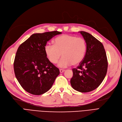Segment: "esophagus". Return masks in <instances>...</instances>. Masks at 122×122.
Listing matches in <instances>:
<instances>
[{"instance_id": "esophagus-1", "label": "esophagus", "mask_w": 122, "mask_h": 122, "mask_svg": "<svg viewBox=\"0 0 122 122\" xmlns=\"http://www.w3.org/2000/svg\"><path fill=\"white\" fill-rule=\"evenodd\" d=\"M65 71V70H63V69H60V73H63Z\"/></svg>"}]
</instances>
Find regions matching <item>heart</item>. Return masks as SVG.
Returning a JSON list of instances; mask_svg holds the SVG:
<instances>
[{
  "label": "heart",
  "mask_w": 122,
  "mask_h": 122,
  "mask_svg": "<svg viewBox=\"0 0 122 122\" xmlns=\"http://www.w3.org/2000/svg\"><path fill=\"white\" fill-rule=\"evenodd\" d=\"M44 51L47 57L53 64L56 63L62 55L58 66L66 68L72 64L78 65L83 61L87 51V43L82 37L64 34L55 39L54 45L46 44Z\"/></svg>",
  "instance_id": "heart-1"
}]
</instances>
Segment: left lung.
<instances>
[{
    "label": "left lung",
    "instance_id": "left-lung-1",
    "mask_svg": "<svg viewBox=\"0 0 122 122\" xmlns=\"http://www.w3.org/2000/svg\"><path fill=\"white\" fill-rule=\"evenodd\" d=\"M79 32L86 40L87 51L83 61L72 69L70 83L75 90L86 93L96 89L103 82L107 72L108 60L101 42L86 32Z\"/></svg>",
    "mask_w": 122,
    "mask_h": 122
}]
</instances>
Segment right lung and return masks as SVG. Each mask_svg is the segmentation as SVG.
Returning a JSON list of instances; mask_svg holds the SVG:
<instances>
[{
  "instance_id": "add662e5",
  "label": "right lung",
  "mask_w": 122,
  "mask_h": 122,
  "mask_svg": "<svg viewBox=\"0 0 122 122\" xmlns=\"http://www.w3.org/2000/svg\"><path fill=\"white\" fill-rule=\"evenodd\" d=\"M54 31L35 33L21 44L14 61L15 77L27 92L35 95L48 91L59 75V69L51 63L44 51L47 42L56 35Z\"/></svg>"
}]
</instances>
